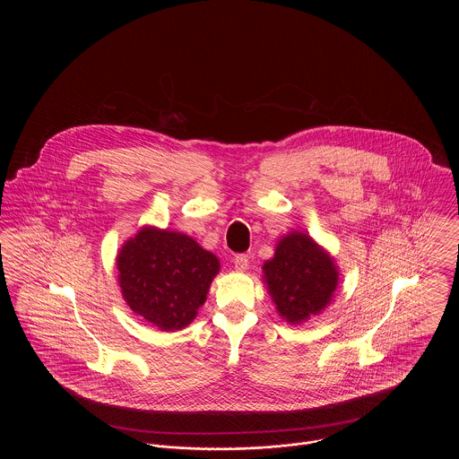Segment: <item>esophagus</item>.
<instances>
[{
  "instance_id": "34e87169",
  "label": "esophagus",
  "mask_w": 459,
  "mask_h": 459,
  "mask_svg": "<svg viewBox=\"0 0 459 459\" xmlns=\"http://www.w3.org/2000/svg\"><path fill=\"white\" fill-rule=\"evenodd\" d=\"M233 263H235V268H237V270H247V268H249V256H246V255H237V256L233 258Z\"/></svg>"
}]
</instances>
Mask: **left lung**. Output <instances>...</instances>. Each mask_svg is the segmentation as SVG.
Segmentation results:
<instances>
[{
    "label": "left lung",
    "instance_id": "left-lung-1",
    "mask_svg": "<svg viewBox=\"0 0 459 459\" xmlns=\"http://www.w3.org/2000/svg\"><path fill=\"white\" fill-rule=\"evenodd\" d=\"M263 279L279 316L299 325L332 302L339 272L309 235L291 231L277 242L273 258L263 263Z\"/></svg>",
    "mask_w": 459,
    "mask_h": 459
}]
</instances>
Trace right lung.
I'll return each mask as SVG.
<instances>
[{
    "instance_id": "add662e5",
    "label": "right lung",
    "mask_w": 459,
    "mask_h": 459,
    "mask_svg": "<svg viewBox=\"0 0 459 459\" xmlns=\"http://www.w3.org/2000/svg\"><path fill=\"white\" fill-rule=\"evenodd\" d=\"M117 266L132 311L160 330L175 332L196 318L221 263L189 235L144 226L122 246Z\"/></svg>"
}]
</instances>
